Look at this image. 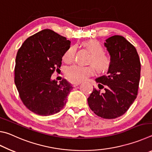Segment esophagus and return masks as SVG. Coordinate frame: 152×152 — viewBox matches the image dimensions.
Segmentation results:
<instances>
[{"label":"esophagus","mask_w":152,"mask_h":152,"mask_svg":"<svg viewBox=\"0 0 152 152\" xmlns=\"http://www.w3.org/2000/svg\"><path fill=\"white\" fill-rule=\"evenodd\" d=\"M81 84V82H73L72 83V86H74V87H76V86H78V85H80V84Z\"/></svg>","instance_id":"34e87169"}]
</instances>
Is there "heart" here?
Masks as SVG:
<instances>
[{
  "label": "heart",
  "instance_id": "obj_1",
  "mask_svg": "<svg viewBox=\"0 0 152 152\" xmlns=\"http://www.w3.org/2000/svg\"><path fill=\"white\" fill-rule=\"evenodd\" d=\"M82 45L91 53L89 62L93 65L99 72H104L109 68L110 60L103 53V48L98 41L89 39L82 43ZM76 52V48L70 46L67 49L62 56L64 62L70 63L72 61ZM94 72V68L91 66H82L74 65L66 70V75L69 80L76 82L82 81Z\"/></svg>",
  "mask_w": 152,
  "mask_h": 152
}]
</instances>
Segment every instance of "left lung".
Masks as SVG:
<instances>
[{"instance_id":"obj_1","label":"left lung","mask_w":152,"mask_h":152,"mask_svg":"<svg viewBox=\"0 0 152 152\" xmlns=\"http://www.w3.org/2000/svg\"><path fill=\"white\" fill-rule=\"evenodd\" d=\"M104 46L110 65L107 74L96 79L99 89L93 88L88 103L97 116L112 119L125 114L137 97L141 63L135 48L123 36L109 37Z\"/></svg>"}]
</instances>
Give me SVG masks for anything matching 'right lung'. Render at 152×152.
Masks as SVG:
<instances>
[{"mask_svg":"<svg viewBox=\"0 0 152 152\" xmlns=\"http://www.w3.org/2000/svg\"><path fill=\"white\" fill-rule=\"evenodd\" d=\"M70 41L52 30L44 29L30 36L17 51L15 83L23 103L42 116L63 109L73 87L65 79L60 84L51 76L60 70Z\"/></svg>","mask_w":152,"mask_h":152,"instance_id":"right-lung-1","label":"right lung"}]
</instances>
